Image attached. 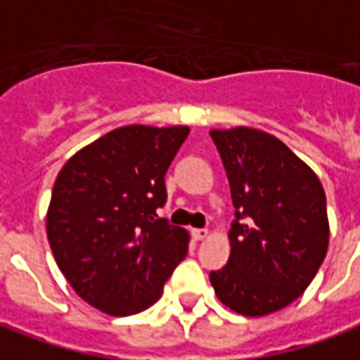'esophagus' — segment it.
<instances>
[{"mask_svg":"<svg viewBox=\"0 0 360 360\" xmlns=\"http://www.w3.org/2000/svg\"><path fill=\"white\" fill-rule=\"evenodd\" d=\"M209 236V231L207 229H193V238L195 240H205Z\"/></svg>","mask_w":360,"mask_h":360,"instance_id":"obj_1","label":"esophagus"}]
</instances>
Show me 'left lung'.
<instances>
[{"instance_id": "8db88e82", "label": "left lung", "mask_w": 360, "mask_h": 360, "mask_svg": "<svg viewBox=\"0 0 360 360\" xmlns=\"http://www.w3.org/2000/svg\"><path fill=\"white\" fill-rule=\"evenodd\" d=\"M231 183V258L211 272L226 307L260 317L295 302L329 246L321 181L283 141L254 128L212 129Z\"/></svg>"}]
</instances>
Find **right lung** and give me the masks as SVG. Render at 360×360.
<instances>
[{"mask_svg":"<svg viewBox=\"0 0 360 360\" xmlns=\"http://www.w3.org/2000/svg\"><path fill=\"white\" fill-rule=\"evenodd\" d=\"M187 136V126H124L77 151L58 173L46 238L72 290L104 314L148 309L187 254V231L158 219L165 173Z\"/></svg>","mask_w":360,"mask_h":360,"instance_id":"add662e5","label":"right lung"}]
</instances>
